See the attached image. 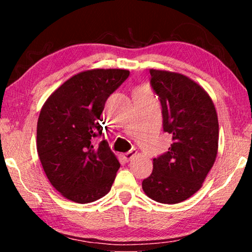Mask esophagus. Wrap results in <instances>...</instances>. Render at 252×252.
Returning <instances> with one entry per match:
<instances>
[{"mask_svg":"<svg viewBox=\"0 0 252 252\" xmlns=\"http://www.w3.org/2000/svg\"><path fill=\"white\" fill-rule=\"evenodd\" d=\"M136 153V151H135V149H132V150H130V151H127L126 153H123V158H125L126 159V161H129L130 159H132V157H133L134 155Z\"/></svg>","mask_w":252,"mask_h":252,"instance_id":"obj_1","label":"esophagus"}]
</instances>
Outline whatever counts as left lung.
I'll return each instance as SVG.
<instances>
[{
	"mask_svg": "<svg viewBox=\"0 0 252 252\" xmlns=\"http://www.w3.org/2000/svg\"><path fill=\"white\" fill-rule=\"evenodd\" d=\"M150 74L162 105L163 130L172 135V144L153 159L142 189L157 202L174 204L197 192L215 163L218 116L210 95L193 80L163 70L151 69Z\"/></svg>",
	"mask_w": 252,
	"mask_h": 252,
	"instance_id": "left-lung-1",
	"label": "left lung"
}]
</instances>
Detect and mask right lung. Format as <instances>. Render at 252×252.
<instances>
[{
    "label": "right lung",
    "instance_id": "right-lung-1",
    "mask_svg": "<svg viewBox=\"0 0 252 252\" xmlns=\"http://www.w3.org/2000/svg\"><path fill=\"white\" fill-rule=\"evenodd\" d=\"M130 71L93 69L71 76L41 109L36 150L55 190L78 203H89L109 192L120 168L108 142L93 146L102 134L101 114L110 94Z\"/></svg>",
    "mask_w": 252,
    "mask_h": 252
}]
</instances>
